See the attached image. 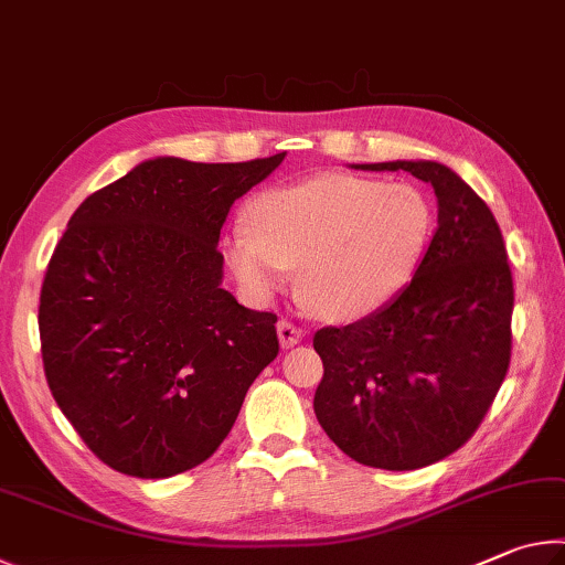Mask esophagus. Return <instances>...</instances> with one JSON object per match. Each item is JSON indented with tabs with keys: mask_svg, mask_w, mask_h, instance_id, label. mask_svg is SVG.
I'll use <instances>...</instances> for the list:
<instances>
[{
	"mask_svg": "<svg viewBox=\"0 0 565 565\" xmlns=\"http://www.w3.org/2000/svg\"><path fill=\"white\" fill-rule=\"evenodd\" d=\"M276 329H279V341H281L284 349H291L303 339V331L289 319H281L279 327H276Z\"/></svg>",
	"mask_w": 565,
	"mask_h": 565,
	"instance_id": "34e87169",
	"label": "esophagus"
}]
</instances>
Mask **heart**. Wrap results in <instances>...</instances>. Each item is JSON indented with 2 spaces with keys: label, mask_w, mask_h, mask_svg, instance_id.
<instances>
[{
  "label": "heart",
  "mask_w": 565,
  "mask_h": 565,
  "mask_svg": "<svg viewBox=\"0 0 565 565\" xmlns=\"http://www.w3.org/2000/svg\"><path fill=\"white\" fill-rule=\"evenodd\" d=\"M248 222L224 242L236 279L264 296L299 266L306 303L339 321L369 317L394 299L434 232L431 204L418 189L333 171L262 191L248 204Z\"/></svg>",
  "instance_id": "obj_1"
}]
</instances>
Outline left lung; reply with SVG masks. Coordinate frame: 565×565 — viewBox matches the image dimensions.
Instances as JSON below:
<instances>
[{"mask_svg":"<svg viewBox=\"0 0 565 565\" xmlns=\"http://www.w3.org/2000/svg\"><path fill=\"white\" fill-rule=\"evenodd\" d=\"M434 186L438 228L411 284L371 317L323 327L313 411L353 461L416 471L481 426L511 363L513 276L491 209L436 161L361 164Z\"/></svg>","mask_w":565,"mask_h":565,"instance_id":"obj_1","label":"left lung"}]
</instances>
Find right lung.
Instances as JSON below:
<instances>
[{
	"label": "right lung",
	"instance_id": "add662e5",
	"mask_svg": "<svg viewBox=\"0 0 565 565\" xmlns=\"http://www.w3.org/2000/svg\"><path fill=\"white\" fill-rule=\"evenodd\" d=\"M284 157L141 161L66 224L40 296L44 376L114 471L167 478L204 463L279 353L276 313L222 289L216 244L232 204Z\"/></svg>",
	"mask_w": 565,
	"mask_h": 565
}]
</instances>
